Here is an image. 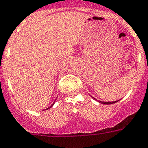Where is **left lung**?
Wrapping results in <instances>:
<instances>
[{
	"label": "left lung",
	"mask_w": 148,
	"mask_h": 148,
	"mask_svg": "<svg viewBox=\"0 0 148 148\" xmlns=\"http://www.w3.org/2000/svg\"><path fill=\"white\" fill-rule=\"evenodd\" d=\"M92 98H93V99H96L94 98V97H92ZM96 100H97V99H96ZM119 101V100H116V101H113V102H102V101H99V100H98V102H99V103H103V104H107V105H108V104H112V103H116V102H118Z\"/></svg>",
	"instance_id": "8db88e82"
}]
</instances>
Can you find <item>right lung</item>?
<instances>
[{"instance_id": "right-lung-1", "label": "right lung", "mask_w": 148, "mask_h": 148, "mask_svg": "<svg viewBox=\"0 0 148 148\" xmlns=\"http://www.w3.org/2000/svg\"><path fill=\"white\" fill-rule=\"evenodd\" d=\"M54 103H53V104H52V105H51V106H50V107H49V108H47V110H48V109H49V108H51V106H53V105H54Z\"/></svg>"}]
</instances>
